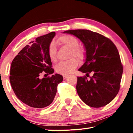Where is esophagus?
Returning <instances> with one entry per match:
<instances>
[{
    "label": "esophagus",
    "mask_w": 133,
    "mask_h": 133,
    "mask_svg": "<svg viewBox=\"0 0 133 133\" xmlns=\"http://www.w3.org/2000/svg\"><path fill=\"white\" fill-rule=\"evenodd\" d=\"M67 77H68V76H67V75H63V79H66V78H67Z\"/></svg>",
    "instance_id": "esophagus-1"
}]
</instances>
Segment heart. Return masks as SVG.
Instances as JSON below:
<instances>
[{"mask_svg":"<svg viewBox=\"0 0 133 133\" xmlns=\"http://www.w3.org/2000/svg\"><path fill=\"white\" fill-rule=\"evenodd\" d=\"M56 42L61 46H64L70 49L68 58L66 61H62L56 66L55 70L57 73L67 75L75 70L78 65V59L79 62L84 61L86 57V51L83 46L79 45V41L71 35H62L56 39ZM48 55L52 62L57 60V51L55 45L53 42L49 45L48 48ZM73 57L76 58L77 60Z\"/></svg>","mask_w":133,"mask_h":133,"instance_id":"b5f03b06","label":"heart"}]
</instances>
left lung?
Here are the masks:
<instances>
[{
	"label": "left lung",
	"instance_id": "1",
	"mask_svg": "<svg viewBox=\"0 0 133 133\" xmlns=\"http://www.w3.org/2000/svg\"><path fill=\"white\" fill-rule=\"evenodd\" d=\"M81 40L86 50V59L79 71L93 76L77 77L76 90L83 102L94 108L105 106L119 92L123 66L116 45L105 36L87 30L65 31Z\"/></svg>",
	"mask_w": 133,
	"mask_h": 133
}]
</instances>
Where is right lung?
I'll list each match as a JSON object with an SVG mask.
<instances>
[{
    "label": "right lung",
    "mask_w": 133,
    "mask_h": 133,
    "mask_svg": "<svg viewBox=\"0 0 133 133\" xmlns=\"http://www.w3.org/2000/svg\"><path fill=\"white\" fill-rule=\"evenodd\" d=\"M51 32L37 37L26 45L12 61L10 81L16 96L28 106L42 108L52 102L57 85L63 81L61 74L40 79L43 71L54 72L52 63L48 55V48L55 36Z\"/></svg>",
    "instance_id": "right-lung-1"
}]
</instances>
